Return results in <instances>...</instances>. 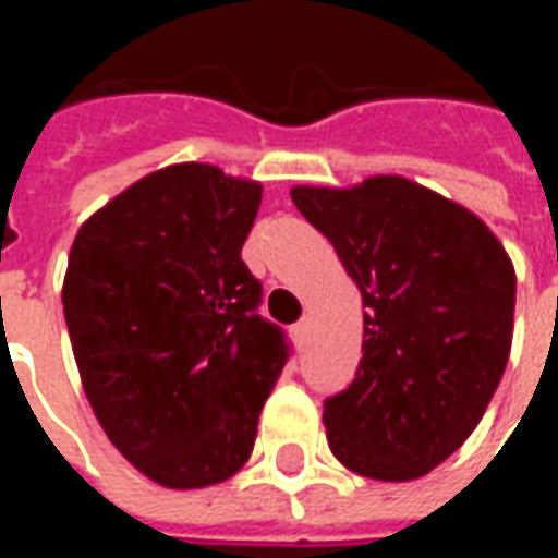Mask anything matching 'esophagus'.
<instances>
[{
	"label": "esophagus",
	"instance_id": "obj_1",
	"mask_svg": "<svg viewBox=\"0 0 558 558\" xmlns=\"http://www.w3.org/2000/svg\"><path fill=\"white\" fill-rule=\"evenodd\" d=\"M307 331H311V323H307V319H302V323H295V326H292V338H295V343H304V338H307Z\"/></svg>",
	"mask_w": 558,
	"mask_h": 558
}]
</instances>
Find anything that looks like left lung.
I'll list each match as a JSON object with an SVG mask.
<instances>
[{
	"label": "left lung",
	"mask_w": 558,
	"mask_h": 558,
	"mask_svg": "<svg viewBox=\"0 0 558 558\" xmlns=\"http://www.w3.org/2000/svg\"><path fill=\"white\" fill-rule=\"evenodd\" d=\"M362 290V362L326 400L328 448L364 478L412 481L466 442L499 386L514 331V266L469 208L374 175L292 187Z\"/></svg>",
	"instance_id": "8db88e82"
}]
</instances>
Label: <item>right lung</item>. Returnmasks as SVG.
<instances>
[{
    "mask_svg": "<svg viewBox=\"0 0 558 558\" xmlns=\"http://www.w3.org/2000/svg\"><path fill=\"white\" fill-rule=\"evenodd\" d=\"M259 199L256 182L175 163L95 211L68 256L62 304L86 398L163 487H208L247 463L290 359L242 259Z\"/></svg>",
    "mask_w": 558,
    "mask_h": 558,
    "instance_id": "1",
    "label": "right lung"
}]
</instances>
